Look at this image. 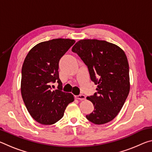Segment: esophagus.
Masks as SVG:
<instances>
[{
  "instance_id": "esophagus-1",
  "label": "esophagus",
  "mask_w": 152,
  "mask_h": 152,
  "mask_svg": "<svg viewBox=\"0 0 152 152\" xmlns=\"http://www.w3.org/2000/svg\"><path fill=\"white\" fill-rule=\"evenodd\" d=\"M76 99H78L79 100H84L86 99V96L84 94H80V95H78V96H76Z\"/></svg>"
}]
</instances>
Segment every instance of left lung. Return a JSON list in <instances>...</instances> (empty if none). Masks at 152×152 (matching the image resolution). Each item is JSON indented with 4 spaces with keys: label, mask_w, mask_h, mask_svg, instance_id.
Wrapping results in <instances>:
<instances>
[{
    "label": "left lung",
    "mask_w": 152,
    "mask_h": 152,
    "mask_svg": "<svg viewBox=\"0 0 152 152\" xmlns=\"http://www.w3.org/2000/svg\"><path fill=\"white\" fill-rule=\"evenodd\" d=\"M72 51L88 67L97 85L94 95L87 96L94 107L86 117L96 125L110 122L121 110L130 90L127 56L121 48L104 40L81 39Z\"/></svg>",
    "instance_id": "left-lung-1"
}]
</instances>
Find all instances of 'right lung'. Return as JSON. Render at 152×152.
Wrapping results in <instances>:
<instances>
[{"label":"right lung","mask_w":152,"mask_h":152,"mask_svg":"<svg viewBox=\"0 0 152 152\" xmlns=\"http://www.w3.org/2000/svg\"><path fill=\"white\" fill-rule=\"evenodd\" d=\"M75 43L70 39H53L35 45L25 58L22 66L20 92L28 112L36 121L52 125L64 116L74 95L61 91L59 78V61ZM57 81L58 90L50 84Z\"/></svg>","instance_id":"right-lung-1"}]
</instances>
